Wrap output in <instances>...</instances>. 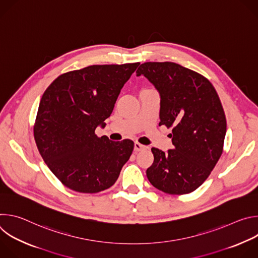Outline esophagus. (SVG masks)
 <instances>
[{"mask_svg":"<svg viewBox=\"0 0 258 258\" xmlns=\"http://www.w3.org/2000/svg\"><path fill=\"white\" fill-rule=\"evenodd\" d=\"M146 148H147L146 146H144V145H142V144H140V143H138V142L135 143V147H134L135 152H140V151H142V150H145Z\"/></svg>","mask_w":258,"mask_h":258,"instance_id":"34e87169","label":"esophagus"}]
</instances>
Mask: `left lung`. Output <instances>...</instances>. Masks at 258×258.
Returning <instances> with one entry per match:
<instances>
[{
  "mask_svg": "<svg viewBox=\"0 0 258 258\" xmlns=\"http://www.w3.org/2000/svg\"><path fill=\"white\" fill-rule=\"evenodd\" d=\"M137 76L148 79L160 94V122L171 128L173 148H152L146 174L152 185L170 195L199 188L224 151L227 120L212 84L200 73L173 62H145Z\"/></svg>",
  "mask_w": 258,
  "mask_h": 258,
  "instance_id": "8db88e82",
  "label": "left lung"
}]
</instances>
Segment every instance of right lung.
<instances>
[{"label":"right lung","mask_w":258,"mask_h":258,"mask_svg":"<svg viewBox=\"0 0 258 258\" xmlns=\"http://www.w3.org/2000/svg\"><path fill=\"white\" fill-rule=\"evenodd\" d=\"M137 63L91 65L59 76L45 91L33 125L36 147L70 190L98 193L114 185L134 142L98 137Z\"/></svg>","instance_id":"obj_1"}]
</instances>
